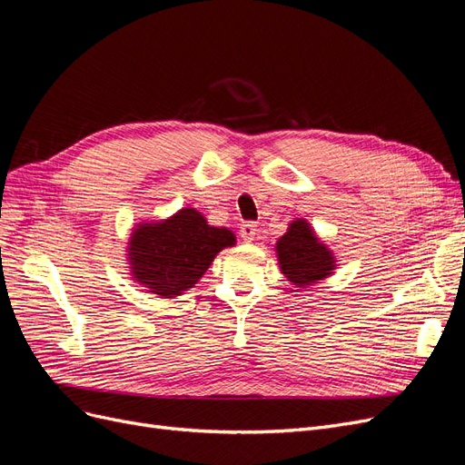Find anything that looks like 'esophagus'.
<instances>
[{"label": "esophagus", "mask_w": 465, "mask_h": 465, "mask_svg": "<svg viewBox=\"0 0 465 465\" xmlns=\"http://www.w3.org/2000/svg\"><path fill=\"white\" fill-rule=\"evenodd\" d=\"M256 232L258 230L254 222H245V224H241V237H243V241H247V243H252Z\"/></svg>", "instance_id": "1"}]
</instances>
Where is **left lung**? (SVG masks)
I'll return each instance as SVG.
<instances>
[{"label": "left lung", "mask_w": 465, "mask_h": 465, "mask_svg": "<svg viewBox=\"0 0 465 465\" xmlns=\"http://www.w3.org/2000/svg\"><path fill=\"white\" fill-rule=\"evenodd\" d=\"M275 252L281 273L302 289L332 275L336 270L332 251L321 243L304 218L291 222L287 233L277 241Z\"/></svg>", "instance_id": "left-lung-1"}]
</instances>
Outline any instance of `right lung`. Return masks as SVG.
<instances>
[{
	"label": "right lung",
	"instance_id": "1",
	"mask_svg": "<svg viewBox=\"0 0 465 465\" xmlns=\"http://www.w3.org/2000/svg\"><path fill=\"white\" fill-rule=\"evenodd\" d=\"M235 245L228 228H214L195 209L136 224L127 258L133 281L161 298H174L192 289L213 264L216 254Z\"/></svg>",
	"mask_w": 465,
	"mask_h": 465
}]
</instances>
